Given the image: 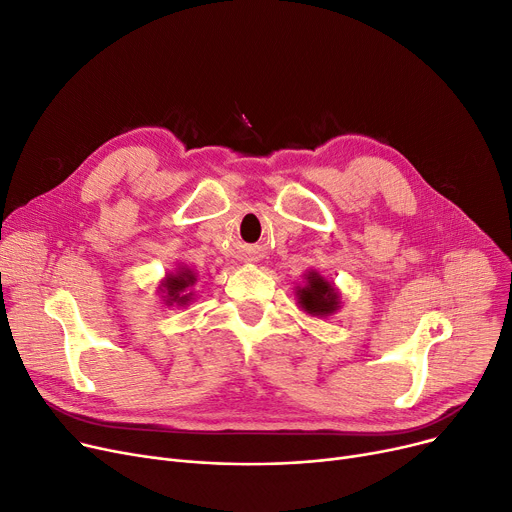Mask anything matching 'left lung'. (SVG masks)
<instances>
[{
  "instance_id": "obj_1",
  "label": "left lung",
  "mask_w": 512,
  "mask_h": 512,
  "mask_svg": "<svg viewBox=\"0 0 512 512\" xmlns=\"http://www.w3.org/2000/svg\"><path fill=\"white\" fill-rule=\"evenodd\" d=\"M307 284L297 288V299L303 311L315 317H328L340 309L338 290L317 272L305 274Z\"/></svg>"
}]
</instances>
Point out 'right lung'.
Returning <instances> with one entry per match:
<instances>
[{
  "label": "right lung",
  "instance_id": "1",
  "mask_svg": "<svg viewBox=\"0 0 512 512\" xmlns=\"http://www.w3.org/2000/svg\"><path fill=\"white\" fill-rule=\"evenodd\" d=\"M197 282V276L188 270V267H178L174 274H168L166 280L161 282L159 292H164V301L168 307H184L193 299L191 286Z\"/></svg>",
  "mask_w": 512,
  "mask_h": 512
}]
</instances>
